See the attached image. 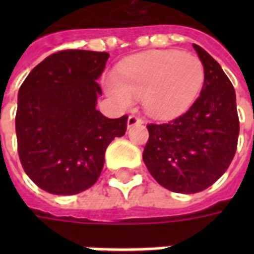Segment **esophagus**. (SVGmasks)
<instances>
[{
    "label": "esophagus",
    "mask_w": 254,
    "mask_h": 254,
    "mask_svg": "<svg viewBox=\"0 0 254 254\" xmlns=\"http://www.w3.org/2000/svg\"><path fill=\"white\" fill-rule=\"evenodd\" d=\"M140 124H143V121H141V120H140L138 117L130 116V117H129V118H127V129H129V127H134V125H140Z\"/></svg>",
    "instance_id": "34e87169"
}]
</instances>
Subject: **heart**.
<instances>
[{
	"label": "heart",
	"mask_w": 254,
	"mask_h": 254,
	"mask_svg": "<svg viewBox=\"0 0 254 254\" xmlns=\"http://www.w3.org/2000/svg\"><path fill=\"white\" fill-rule=\"evenodd\" d=\"M205 81V67L194 54L156 50L127 58L118 73L105 77V89L122 109L143 98L148 116L173 120L190 109Z\"/></svg>",
	"instance_id": "obj_1"
}]
</instances>
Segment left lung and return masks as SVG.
Listing matches in <instances>:
<instances>
[{"label":"left lung","instance_id":"1","mask_svg":"<svg viewBox=\"0 0 254 254\" xmlns=\"http://www.w3.org/2000/svg\"><path fill=\"white\" fill-rule=\"evenodd\" d=\"M193 47L205 67L201 94L184 116L163 125H148L143 152L156 182L184 194L204 190L223 176L240 134L233 84L202 47Z\"/></svg>","mask_w":254,"mask_h":254}]
</instances>
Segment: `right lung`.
Here are the masks:
<instances>
[{
  "label": "right lung",
  "instance_id": "1",
  "mask_svg": "<svg viewBox=\"0 0 254 254\" xmlns=\"http://www.w3.org/2000/svg\"><path fill=\"white\" fill-rule=\"evenodd\" d=\"M107 53L65 50L38 64L17 95L20 162L43 190L70 196L98 181L109 144L127 132V117L96 110Z\"/></svg>",
  "mask_w": 254,
  "mask_h": 254
}]
</instances>
